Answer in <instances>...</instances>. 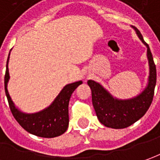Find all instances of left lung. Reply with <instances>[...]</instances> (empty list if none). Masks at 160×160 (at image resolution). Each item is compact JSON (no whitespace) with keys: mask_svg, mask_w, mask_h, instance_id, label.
Segmentation results:
<instances>
[{"mask_svg":"<svg viewBox=\"0 0 160 160\" xmlns=\"http://www.w3.org/2000/svg\"><path fill=\"white\" fill-rule=\"evenodd\" d=\"M133 29L140 40L147 47L149 77L146 88L133 98L121 100L114 97L98 82L92 80L88 81L92 91V102L97 118L103 125L112 129L127 128L138 121L148 110L154 95L157 72L152 54L139 30L136 27H133Z\"/></svg>","mask_w":160,"mask_h":160,"instance_id":"8db88e82","label":"left lung"}]
</instances>
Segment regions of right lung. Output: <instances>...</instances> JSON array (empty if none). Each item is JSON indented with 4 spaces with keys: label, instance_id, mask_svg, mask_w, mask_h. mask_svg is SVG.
Returning <instances> with one entry per match:
<instances>
[{
    "label": "right lung",
    "instance_id": "right-lung-1",
    "mask_svg": "<svg viewBox=\"0 0 160 160\" xmlns=\"http://www.w3.org/2000/svg\"><path fill=\"white\" fill-rule=\"evenodd\" d=\"M9 55L10 52L8 53V57L6 73L4 78V87L8 105L15 119L26 131L38 137L51 138L58 137L65 133L69 124V101L73 91L80 84H82V81L79 80L65 86L60 93L58 94L57 97L54 99L52 104L43 110L31 114L24 113L21 111L15 105L8 91V82L9 80L8 65L9 60Z\"/></svg>",
    "mask_w": 160,
    "mask_h": 160
}]
</instances>
